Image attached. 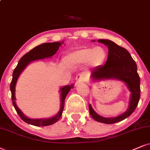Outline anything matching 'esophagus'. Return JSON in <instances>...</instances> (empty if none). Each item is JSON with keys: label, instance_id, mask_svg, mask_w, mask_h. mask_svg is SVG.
Segmentation results:
<instances>
[{"label": "esophagus", "instance_id": "obj_1", "mask_svg": "<svg viewBox=\"0 0 150 150\" xmlns=\"http://www.w3.org/2000/svg\"><path fill=\"white\" fill-rule=\"evenodd\" d=\"M76 82H85L86 81V77H85L84 74H78L76 77Z\"/></svg>", "mask_w": 150, "mask_h": 150}]
</instances>
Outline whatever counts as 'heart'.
Wrapping results in <instances>:
<instances>
[{
  "mask_svg": "<svg viewBox=\"0 0 150 150\" xmlns=\"http://www.w3.org/2000/svg\"><path fill=\"white\" fill-rule=\"evenodd\" d=\"M108 58L107 50L103 47H85L68 53L64 62L69 65H81L87 63L91 69L99 67Z\"/></svg>",
  "mask_w": 150,
  "mask_h": 150,
  "instance_id": "b5f03b06",
  "label": "heart"
}]
</instances>
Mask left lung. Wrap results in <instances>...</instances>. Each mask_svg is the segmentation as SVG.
<instances>
[{
    "label": "left lung",
    "instance_id": "1",
    "mask_svg": "<svg viewBox=\"0 0 150 150\" xmlns=\"http://www.w3.org/2000/svg\"><path fill=\"white\" fill-rule=\"evenodd\" d=\"M108 47V55L106 64L92 71L90 75L93 82L103 80H117L123 82L131 92L128 108L125 112L114 117H104L97 114L91 105L90 113L94 120L104 124H113L122 121L133 113L138 106L140 96V77L137 72V65L132 55L125 48L109 40H98ZM92 42H95L92 40Z\"/></svg>",
    "mask_w": 150,
    "mask_h": 150
}]
</instances>
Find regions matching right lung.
I'll return each mask as SVG.
<instances>
[{
    "instance_id": "1",
    "label": "right lung",
    "mask_w": 150,
    "mask_h": 150,
    "mask_svg": "<svg viewBox=\"0 0 150 150\" xmlns=\"http://www.w3.org/2000/svg\"><path fill=\"white\" fill-rule=\"evenodd\" d=\"M64 44V41L62 42H55L53 43H44L35 47L31 51L28 52L26 54L23 55L22 58L18 61L17 66L14 69L12 74V80L10 83V90L12 93V100L13 106L15 108L16 112H17L21 120H23L25 122L29 125H34L36 127H43V126H49L51 125L58 122L60 119L61 115H62V111H63L64 106V100L67 95L69 93V90L71 88H74V84L70 85V86H65L62 87L60 89V108L56 115H55L53 117L49 118H39V119H33L23 114V112L20 110L16 103V97H15V88L17 80L19 76L22 73V71L25 69V67L30 64L33 61L42 60L48 58L52 57L57 51L59 49L60 47L62 44Z\"/></svg>"
}]
</instances>
